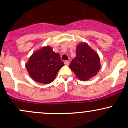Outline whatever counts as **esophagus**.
<instances>
[{
    "mask_svg": "<svg viewBox=\"0 0 128 128\" xmlns=\"http://www.w3.org/2000/svg\"><path fill=\"white\" fill-rule=\"evenodd\" d=\"M69 61H64V64H65V65L66 66H68L69 65Z\"/></svg>",
    "mask_w": 128,
    "mask_h": 128,
    "instance_id": "esophagus-1",
    "label": "esophagus"
}]
</instances>
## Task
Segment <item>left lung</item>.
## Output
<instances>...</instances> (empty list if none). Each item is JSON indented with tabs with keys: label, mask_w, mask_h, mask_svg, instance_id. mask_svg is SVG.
<instances>
[{
	"label": "left lung",
	"mask_w": 128,
	"mask_h": 128,
	"mask_svg": "<svg viewBox=\"0 0 128 128\" xmlns=\"http://www.w3.org/2000/svg\"><path fill=\"white\" fill-rule=\"evenodd\" d=\"M69 68L80 80H88L99 71L100 58L87 43L80 42L76 46V57L72 60Z\"/></svg>",
	"instance_id": "1"
}]
</instances>
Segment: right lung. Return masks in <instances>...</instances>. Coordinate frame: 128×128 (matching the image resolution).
<instances>
[{"label": "right lung", "mask_w": 128, "mask_h": 128, "mask_svg": "<svg viewBox=\"0 0 128 128\" xmlns=\"http://www.w3.org/2000/svg\"><path fill=\"white\" fill-rule=\"evenodd\" d=\"M25 66L33 80L48 84L54 81L64 64L60 54L54 52L52 48L47 46L34 52Z\"/></svg>", "instance_id": "right-lung-1"}]
</instances>
